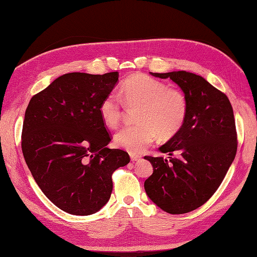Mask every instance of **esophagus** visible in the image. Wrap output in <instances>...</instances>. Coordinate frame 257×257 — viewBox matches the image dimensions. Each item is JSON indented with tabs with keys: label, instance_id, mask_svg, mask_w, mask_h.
Returning <instances> with one entry per match:
<instances>
[{
	"label": "esophagus",
	"instance_id": "1",
	"mask_svg": "<svg viewBox=\"0 0 257 257\" xmlns=\"http://www.w3.org/2000/svg\"><path fill=\"white\" fill-rule=\"evenodd\" d=\"M130 157H131V160L133 161V162H137V161H139L141 160V155H138V154H135V153H131L130 154Z\"/></svg>",
	"mask_w": 257,
	"mask_h": 257
}]
</instances>
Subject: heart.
Masks as SVG:
<instances>
[{"instance_id":"obj_1","label":"heart","mask_w":257,"mask_h":257,"mask_svg":"<svg viewBox=\"0 0 257 257\" xmlns=\"http://www.w3.org/2000/svg\"><path fill=\"white\" fill-rule=\"evenodd\" d=\"M121 95L127 105L141 106L136 125L123 127L114 136V144L131 153L144 151L158 134L163 139L175 136L185 122L188 102L183 93L150 76L128 77L122 84ZM98 112L107 126H116L122 116L121 100L110 93L100 102Z\"/></svg>"}]
</instances>
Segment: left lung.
<instances>
[{"instance_id":"1","label":"left lung","mask_w":257,"mask_h":257,"mask_svg":"<svg viewBox=\"0 0 257 257\" xmlns=\"http://www.w3.org/2000/svg\"><path fill=\"white\" fill-rule=\"evenodd\" d=\"M150 74L170 78L180 87L188 114L181 130L159 148L169 160L145 157L153 167L145 190L163 211L182 214L203 206L213 195L234 162V111L228 97L204 77L185 71ZM174 153L177 157H172Z\"/></svg>"}]
</instances>
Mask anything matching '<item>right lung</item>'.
Wrapping results in <instances>:
<instances>
[{
	"label": "right lung",
	"mask_w": 257,
	"mask_h": 257,
	"mask_svg": "<svg viewBox=\"0 0 257 257\" xmlns=\"http://www.w3.org/2000/svg\"><path fill=\"white\" fill-rule=\"evenodd\" d=\"M119 73H68L31 98L21 148L27 165L47 198L63 211L90 215L112 191L111 175L128 164L127 152L109 149L110 136L98 107Z\"/></svg>",
	"instance_id": "obj_1"
}]
</instances>
